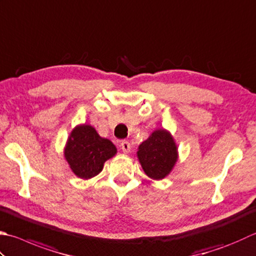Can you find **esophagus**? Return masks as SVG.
Masks as SVG:
<instances>
[{
	"mask_svg": "<svg viewBox=\"0 0 256 256\" xmlns=\"http://www.w3.org/2000/svg\"><path fill=\"white\" fill-rule=\"evenodd\" d=\"M120 148H121L123 153H128L130 151H131V145H130V143L128 141H122L121 143H120Z\"/></svg>",
	"mask_w": 256,
	"mask_h": 256,
	"instance_id": "esophagus-1",
	"label": "esophagus"
}]
</instances>
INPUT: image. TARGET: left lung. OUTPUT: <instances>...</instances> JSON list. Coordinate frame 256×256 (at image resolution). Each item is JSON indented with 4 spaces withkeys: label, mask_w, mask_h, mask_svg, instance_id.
I'll use <instances>...</instances> for the list:
<instances>
[{
    "label": "left lung",
    "mask_w": 256,
    "mask_h": 256,
    "mask_svg": "<svg viewBox=\"0 0 256 256\" xmlns=\"http://www.w3.org/2000/svg\"><path fill=\"white\" fill-rule=\"evenodd\" d=\"M138 156L144 172L153 180H162L178 160L176 145L164 130H158L138 146Z\"/></svg>",
    "instance_id": "obj_1"
}]
</instances>
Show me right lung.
<instances>
[{
  "mask_svg": "<svg viewBox=\"0 0 256 256\" xmlns=\"http://www.w3.org/2000/svg\"><path fill=\"white\" fill-rule=\"evenodd\" d=\"M116 153L115 145L100 136L90 125L75 128L65 148V158L75 175L91 178L102 171L104 162Z\"/></svg>",
  "mask_w": 256,
  "mask_h": 256,
  "instance_id": "1",
  "label": "right lung"
}]
</instances>
